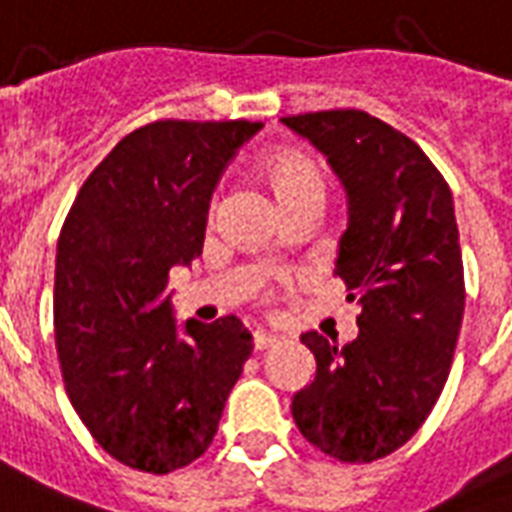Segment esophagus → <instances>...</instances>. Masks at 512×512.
<instances>
[{"label":"esophagus","mask_w":512,"mask_h":512,"mask_svg":"<svg viewBox=\"0 0 512 512\" xmlns=\"http://www.w3.org/2000/svg\"><path fill=\"white\" fill-rule=\"evenodd\" d=\"M276 342H279V336H274V333L255 331V336H252V344H255V350H268V347H274Z\"/></svg>","instance_id":"obj_1"}]
</instances>
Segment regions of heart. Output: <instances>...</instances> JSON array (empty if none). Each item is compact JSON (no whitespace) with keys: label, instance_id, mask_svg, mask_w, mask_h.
<instances>
[{"label":"heart","instance_id":"obj_1","mask_svg":"<svg viewBox=\"0 0 512 512\" xmlns=\"http://www.w3.org/2000/svg\"><path fill=\"white\" fill-rule=\"evenodd\" d=\"M263 181L271 189L279 211L295 203L323 206L325 176L320 165L301 151H276L263 162Z\"/></svg>","mask_w":512,"mask_h":512}]
</instances>
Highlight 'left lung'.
<instances>
[{
  "label": "left lung",
  "mask_w": 512,
  "mask_h": 512,
  "mask_svg": "<svg viewBox=\"0 0 512 512\" xmlns=\"http://www.w3.org/2000/svg\"><path fill=\"white\" fill-rule=\"evenodd\" d=\"M323 154L347 195L336 274L358 301V339L301 333L312 382L293 420L312 445L350 464L401 448L429 418L464 317L453 195L415 140L363 111L285 116Z\"/></svg>",
  "instance_id": "obj_1"
}]
</instances>
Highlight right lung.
Masks as SVG:
<instances>
[{
  "instance_id": "right-lung-1",
  "label": "right lung",
  "mask_w": 512,
  "mask_h": 512,
  "mask_svg": "<svg viewBox=\"0 0 512 512\" xmlns=\"http://www.w3.org/2000/svg\"><path fill=\"white\" fill-rule=\"evenodd\" d=\"M263 121H154L92 170L56 246L67 396L105 453L168 475L203 456L252 352L244 323H184L170 268L203 249L222 170Z\"/></svg>"
}]
</instances>
